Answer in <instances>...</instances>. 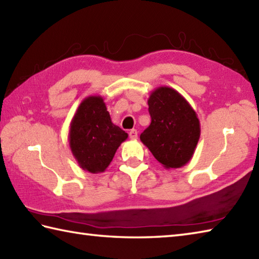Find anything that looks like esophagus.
I'll list each match as a JSON object with an SVG mask.
<instances>
[{"mask_svg": "<svg viewBox=\"0 0 259 259\" xmlns=\"http://www.w3.org/2000/svg\"><path fill=\"white\" fill-rule=\"evenodd\" d=\"M128 134H130V138H131L132 140H136V139H138V131H136V130H131Z\"/></svg>", "mask_w": 259, "mask_h": 259, "instance_id": "obj_1", "label": "esophagus"}]
</instances>
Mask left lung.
Segmentation results:
<instances>
[{
  "label": "left lung",
  "mask_w": 259,
  "mask_h": 259,
  "mask_svg": "<svg viewBox=\"0 0 259 259\" xmlns=\"http://www.w3.org/2000/svg\"><path fill=\"white\" fill-rule=\"evenodd\" d=\"M151 124L140 139L165 169L189 162L201 136V125L193 107L169 87L154 89L148 99Z\"/></svg>",
  "instance_id": "left-lung-1"
}]
</instances>
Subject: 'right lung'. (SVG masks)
<instances>
[{
    "instance_id": "add662e5",
    "label": "right lung",
    "mask_w": 259,
    "mask_h": 259,
    "mask_svg": "<svg viewBox=\"0 0 259 259\" xmlns=\"http://www.w3.org/2000/svg\"><path fill=\"white\" fill-rule=\"evenodd\" d=\"M127 133L111 121L104 99L89 96L82 100L71 120L69 144L80 168L104 172Z\"/></svg>"
}]
</instances>
